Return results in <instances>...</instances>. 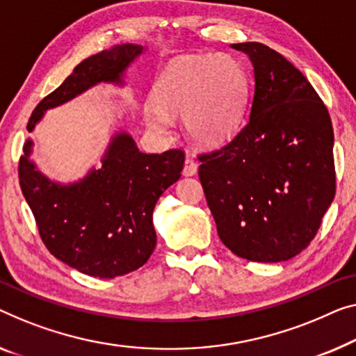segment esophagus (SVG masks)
Instances as JSON below:
<instances>
[{
	"instance_id": "34e87169",
	"label": "esophagus",
	"mask_w": 356,
	"mask_h": 356,
	"mask_svg": "<svg viewBox=\"0 0 356 356\" xmlns=\"http://www.w3.org/2000/svg\"><path fill=\"white\" fill-rule=\"evenodd\" d=\"M196 172H198V164H196L192 160V158H187V160H185V163H184L182 174L185 177H192V176H195Z\"/></svg>"
}]
</instances>
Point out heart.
<instances>
[{
    "instance_id": "b5f03b06",
    "label": "heart",
    "mask_w": 356,
    "mask_h": 356,
    "mask_svg": "<svg viewBox=\"0 0 356 356\" xmlns=\"http://www.w3.org/2000/svg\"><path fill=\"white\" fill-rule=\"evenodd\" d=\"M249 84L245 68L227 54H204L174 60L155 86L158 104L145 108V121L168 136L172 116H184L190 139L203 147L224 145L245 120Z\"/></svg>"
}]
</instances>
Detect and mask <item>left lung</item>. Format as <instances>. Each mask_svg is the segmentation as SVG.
Here are the masks:
<instances>
[{
  "instance_id": "1",
  "label": "left lung",
  "mask_w": 356,
  "mask_h": 356,
  "mask_svg": "<svg viewBox=\"0 0 356 356\" xmlns=\"http://www.w3.org/2000/svg\"><path fill=\"white\" fill-rule=\"evenodd\" d=\"M254 88L243 129L201 155L200 180L222 243L252 262L304 251L336 195L334 132L314 86L277 51L238 42Z\"/></svg>"
}]
</instances>
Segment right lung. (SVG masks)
<instances>
[{"instance_id": "1", "label": "right lung", "mask_w": 356, "mask_h": 356, "mask_svg": "<svg viewBox=\"0 0 356 356\" xmlns=\"http://www.w3.org/2000/svg\"><path fill=\"white\" fill-rule=\"evenodd\" d=\"M145 51V46L127 42L78 63L72 75L38 104L26 129L35 131L47 110L97 84L124 88L127 68ZM31 153L33 140L29 137L19 163V182L52 256L97 278L123 277L148 261L156 245L153 209L164 190L180 179L182 150L144 153L134 137L120 127L100 166L68 184L42 174Z\"/></svg>"}]
</instances>
